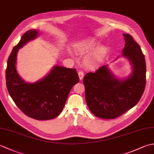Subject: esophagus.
I'll use <instances>...</instances> for the list:
<instances>
[{
  "label": "esophagus",
  "mask_w": 154,
  "mask_h": 154,
  "mask_svg": "<svg viewBox=\"0 0 154 154\" xmlns=\"http://www.w3.org/2000/svg\"><path fill=\"white\" fill-rule=\"evenodd\" d=\"M78 75H79V79L80 80H82L83 79V77H84V73L83 71H79L78 72Z\"/></svg>",
  "instance_id": "34e87169"
}]
</instances>
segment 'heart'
<instances>
[{"instance_id": "heart-1", "label": "heart", "mask_w": 154, "mask_h": 154, "mask_svg": "<svg viewBox=\"0 0 154 154\" xmlns=\"http://www.w3.org/2000/svg\"><path fill=\"white\" fill-rule=\"evenodd\" d=\"M96 45V40L94 38L87 39L77 45V50L81 54H85L92 50ZM107 51V48L100 45L94 50L90 55L85 59V62L87 65L93 66L102 61Z\"/></svg>"}]
</instances>
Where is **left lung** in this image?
I'll return each mask as SVG.
<instances>
[{"mask_svg":"<svg viewBox=\"0 0 154 154\" xmlns=\"http://www.w3.org/2000/svg\"><path fill=\"white\" fill-rule=\"evenodd\" d=\"M123 35L125 45L121 56L129 61L131 73L126 77L118 78L109 65H104L94 73H87L83 78L87 106L94 116L100 119H112L122 115L139 102L144 91V55L131 35Z\"/></svg>","mask_w":154,"mask_h":154,"instance_id":"obj_1","label":"left lung"}]
</instances>
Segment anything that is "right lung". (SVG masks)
<instances>
[{"mask_svg": "<svg viewBox=\"0 0 154 154\" xmlns=\"http://www.w3.org/2000/svg\"><path fill=\"white\" fill-rule=\"evenodd\" d=\"M39 32L35 29L28 30L12 49L7 61L6 82L13 101L26 115L44 120L55 119L61 112L69 93L79 79L76 69L57 65L34 83L26 82L20 76L16 69L19 49L36 39Z\"/></svg>", "mask_w": 154, "mask_h": 154, "instance_id": "1", "label": "right lung"}]
</instances>
